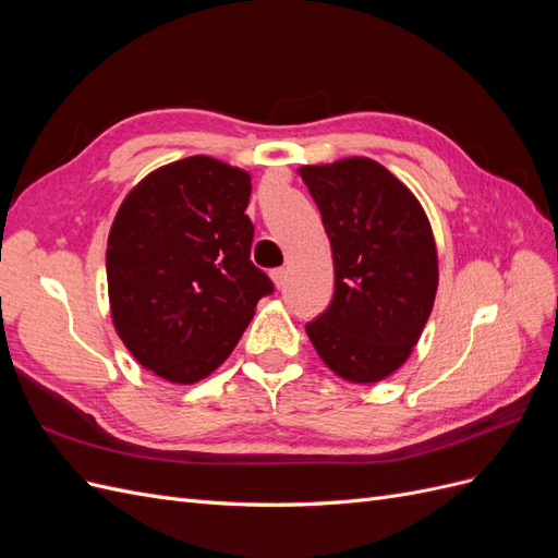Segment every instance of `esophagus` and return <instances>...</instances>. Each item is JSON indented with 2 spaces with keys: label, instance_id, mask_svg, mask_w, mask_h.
Instances as JSON below:
<instances>
[{
  "label": "esophagus",
  "instance_id": "34e87169",
  "mask_svg": "<svg viewBox=\"0 0 558 558\" xmlns=\"http://www.w3.org/2000/svg\"><path fill=\"white\" fill-rule=\"evenodd\" d=\"M286 275H289V272H286V267H277V269H272V272H269V277H272L277 289H281V286L286 283Z\"/></svg>",
  "mask_w": 558,
  "mask_h": 558
}]
</instances>
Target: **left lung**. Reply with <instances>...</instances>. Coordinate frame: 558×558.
Masks as SVG:
<instances>
[{
    "label": "left lung",
    "mask_w": 558,
    "mask_h": 558,
    "mask_svg": "<svg viewBox=\"0 0 558 558\" xmlns=\"http://www.w3.org/2000/svg\"><path fill=\"white\" fill-rule=\"evenodd\" d=\"M328 232L335 293L305 326L335 375L375 384L410 359L437 293L428 216L408 185L369 158L300 167Z\"/></svg>",
    "instance_id": "1"
}]
</instances>
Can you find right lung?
<instances>
[{
	"mask_svg": "<svg viewBox=\"0 0 558 558\" xmlns=\"http://www.w3.org/2000/svg\"><path fill=\"white\" fill-rule=\"evenodd\" d=\"M248 195V172L193 156L142 179L113 218V326L132 356L167 381L211 375L238 347L258 300L275 291L251 263Z\"/></svg>",
	"mask_w": 558,
	"mask_h": 558,
	"instance_id": "1",
	"label": "right lung"
}]
</instances>
